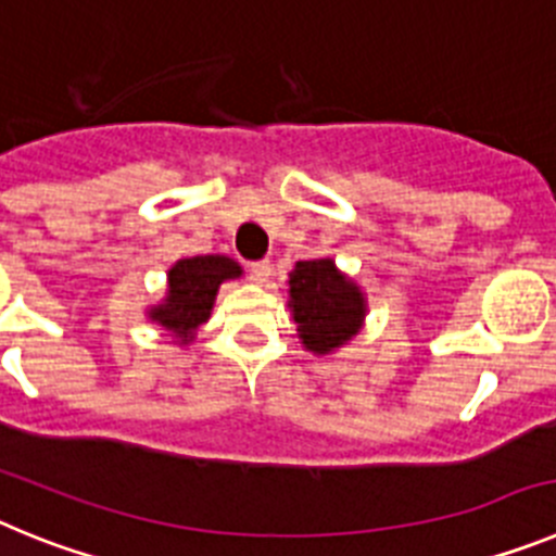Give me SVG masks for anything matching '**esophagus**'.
Here are the masks:
<instances>
[{
    "label": "esophagus",
    "instance_id": "obj_1",
    "mask_svg": "<svg viewBox=\"0 0 556 556\" xmlns=\"http://www.w3.org/2000/svg\"><path fill=\"white\" fill-rule=\"evenodd\" d=\"M269 275H273V264H269V262H253V264H250V278H253L255 283H267Z\"/></svg>",
    "mask_w": 556,
    "mask_h": 556
}]
</instances>
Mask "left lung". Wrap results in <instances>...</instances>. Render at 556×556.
Segmentation results:
<instances>
[{
  "instance_id": "1",
  "label": "left lung",
  "mask_w": 556,
  "mask_h": 556,
  "mask_svg": "<svg viewBox=\"0 0 556 556\" xmlns=\"http://www.w3.org/2000/svg\"><path fill=\"white\" fill-rule=\"evenodd\" d=\"M287 294L298 339L314 356H331L365 328V289L342 273L331 255L294 264Z\"/></svg>"
}]
</instances>
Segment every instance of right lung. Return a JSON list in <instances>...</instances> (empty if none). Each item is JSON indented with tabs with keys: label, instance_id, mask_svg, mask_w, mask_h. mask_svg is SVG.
<instances>
[{
	"label": "right lung",
	"instance_id": "obj_1",
	"mask_svg": "<svg viewBox=\"0 0 556 556\" xmlns=\"http://www.w3.org/2000/svg\"><path fill=\"white\" fill-rule=\"evenodd\" d=\"M244 269L228 255H191L178 258L166 273L164 301L147 308V320L161 326L175 345H191L203 323L214 312V301L225 281L242 278Z\"/></svg>",
	"mask_w": 556,
	"mask_h": 556
}]
</instances>
